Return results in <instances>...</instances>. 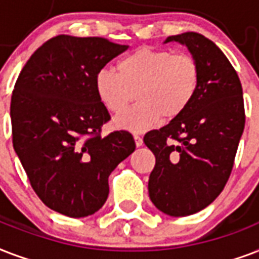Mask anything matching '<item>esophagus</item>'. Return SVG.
<instances>
[{
  "instance_id": "34e87169",
  "label": "esophagus",
  "mask_w": 259,
  "mask_h": 259,
  "mask_svg": "<svg viewBox=\"0 0 259 259\" xmlns=\"http://www.w3.org/2000/svg\"><path fill=\"white\" fill-rule=\"evenodd\" d=\"M134 139H135L136 147H140V146L143 144V139H142V138H140L139 135H134Z\"/></svg>"
}]
</instances>
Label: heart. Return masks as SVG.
I'll use <instances>...</instances> for the list:
<instances>
[{
  "instance_id": "1",
  "label": "heart",
  "mask_w": 259,
  "mask_h": 259,
  "mask_svg": "<svg viewBox=\"0 0 259 259\" xmlns=\"http://www.w3.org/2000/svg\"><path fill=\"white\" fill-rule=\"evenodd\" d=\"M200 86V69L188 54L143 47L119 62V73L101 69L94 78V89L104 107L121 113L134 92L139 104L116 117L115 125L132 132L147 131L162 116L174 119L189 107Z\"/></svg>"
}]
</instances>
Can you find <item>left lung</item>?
<instances>
[{
	"label": "left lung",
	"instance_id": "8db88e82",
	"mask_svg": "<svg viewBox=\"0 0 259 259\" xmlns=\"http://www.w3.org/2000/svg\"><path fill=\"white\" fill-rule=\"evenodd\" d=\"M186 46L200 69V86L189 107L167 125L144 135L155 155L148 180L154 205L169 216H188L215 200L227 184L244 128L243 92L227 57L196 32L163 43Z\"/></svg>",
	"mask_w": 259,
	"mask_h": 259
}]
</instances>
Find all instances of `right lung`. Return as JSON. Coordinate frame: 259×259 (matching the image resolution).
<instances>
[{
	"label": "right lung",
	"mask_w": 259,
	"mask_h": 259,
	"mask_svg": "<svg viewBox=\"0 0 259 259\" xmlns=\"http://www.w3.org/2000/svg\"><path fill=\"white\" fill-rule=\"evenodd\" d=\"M127 48L102 37L55 36L32 54L16 81L13 147L36 194L62 215L97 212L111 173L135 151L128 131L100 135L111 116L94 89L96 74Z\"/></svg>",
	"instance_id": "obj_1"
}]
</instances>
